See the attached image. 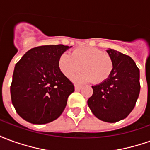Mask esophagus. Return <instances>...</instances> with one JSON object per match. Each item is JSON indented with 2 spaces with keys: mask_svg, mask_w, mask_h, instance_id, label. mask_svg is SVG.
<instances>
[{
  "mask_svg": "<svg viewBox=\"0 0 150 150\" xmlns=\"http://www.w3.org/2000/svg\"><path fill=\"white\" fill-rule=\"evenodd\" d=\"M82 88H83V86H80V85H78V84H75V91H79V90H80V89H81Z\"/></svg>",
  "mask_w": 150,
  "mask_h": 150,
  "instance_id": "1",
  "label": "esophagus"
}]
</instances>
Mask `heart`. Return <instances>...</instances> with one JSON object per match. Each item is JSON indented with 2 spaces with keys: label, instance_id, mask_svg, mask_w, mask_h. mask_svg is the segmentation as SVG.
<instances>
[{
  "label": "heart",
  "instance_id": "obj_1",
  "mask_svg": "<svg viewBox=\"0 0 150 150\" xmlns=\"http://www.w3.org/2000/svg\"><path fill=\"white\" fill-rule=\"evenodd\" d=\"M58 67L66 77L71 79L81 71H84L74 78L77 83L92 81L100 83L106 80L113 69L111 56L97 48L82 47L74 50L71 56L63 53L59 56Z\"/></svg>",
  "mask_w": 150,
  "mask_h": 150
}]
</instances>
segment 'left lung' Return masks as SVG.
<instances>
[{
	"instance_id": "obj_1",
	"label": "left lung",
	"mask_w": 150,
	"mask_h": 150,
	"mask_svg": "<svg viewBox=\"0 0 150 150\" xmlns=\"http://www.w3.org/2000/svg\"><path fill=\"white\" fill-rule=\"evenodd\" d=\"M113 61L109 77L91 86L93 94L88 104L100 120L115 123L125 119L135 107L140 93V71L129 56L116 50L108 49Z\"/></svg>"
}]
</instances>
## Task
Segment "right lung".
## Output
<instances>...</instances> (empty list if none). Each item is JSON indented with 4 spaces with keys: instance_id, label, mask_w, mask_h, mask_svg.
<instances>
[{
    "instance_id": "right-lung-1",
    "label": "right lung",
    "mask_w": 150,
    "mask_h": 150,
    "mask_svg": "<svg viewBox=\"0 0 150 150\" xmlns=\"http://www.w3.org/2000/svg\"><path fill=\"white\" fill-rule=\"evenodd\" d=\"M72 46L32 48L15 65L10 87L12 104L22 119L34 125L59 118L74 85L58 67L59 56Z\"/></svg>"
}]
</instances>
